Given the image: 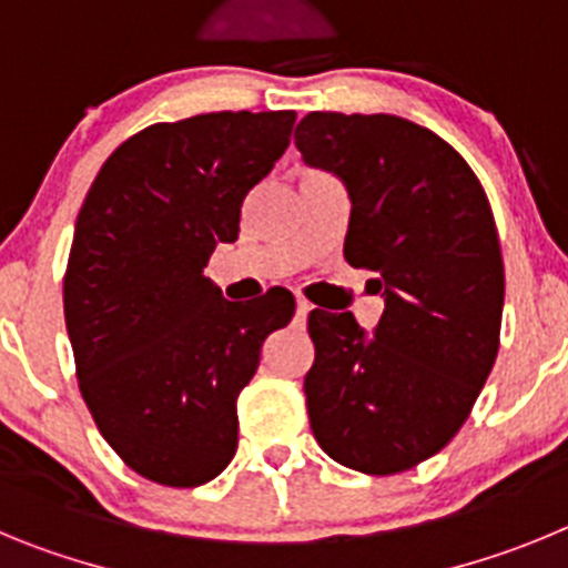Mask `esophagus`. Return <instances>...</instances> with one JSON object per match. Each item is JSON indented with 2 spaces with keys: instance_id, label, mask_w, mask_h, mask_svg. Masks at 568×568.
Segmentation results:
<instances>
[{
  "instance_id": "esophagus-1",
  "label": "esophagus",
  "mask_w": 568,
  "mask_h": 568,
  "mask_svg": "<svg viewBox=\"0 0 568 568\" xmlns=\"http://www.w3.org/2000/svg\"><path fill=\"white\" fill-rule=\"evenodd\" d=\"M308 314H311V303H305V300H296V320H305Z\"/></svg>"
}]
</instances>
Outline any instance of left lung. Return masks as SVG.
I'll return each instance as SVG.
<instances>
[{
    "label": "left lung",
    "instance_id": "1",
    "mask_svg": "<svg viewBox=\"0 0 568 568\" xmlns=\"http://www.w3.org/2000/svg\"><path fill=\"white\" fill-rule=\"evenodd\" d=\"M296 150L351 195L345 260L376 272L373 334L351 311H311L305 398L314 438L342 467L405 473L462 430L498 356L504 260L467 161L398 115L308 112Z\"/></svg>",
    "mask_w": 568,
    "mask_h": 568
}]
</instances>
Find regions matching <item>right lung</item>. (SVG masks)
<instances>
[{
	"label": "right lung",
	"mask_w": 568,
	"mask_h": 568,
	"mask_svg": "<svg viewBox=\"0 0 568 568\" xmlns=\"http://www.w3.org/2000/svg\"><path fill=\"white\" fill-rule=\"evenodd\" d=\"M294 121L243 110L146 126L106 158L75 221L64 322L81 396L126 467L163 487L229 467L240 390L294 316L291 291L229 303L203 274Z\"/></svg>",
	"instance_id": "obj_1"
}]
</instances>
